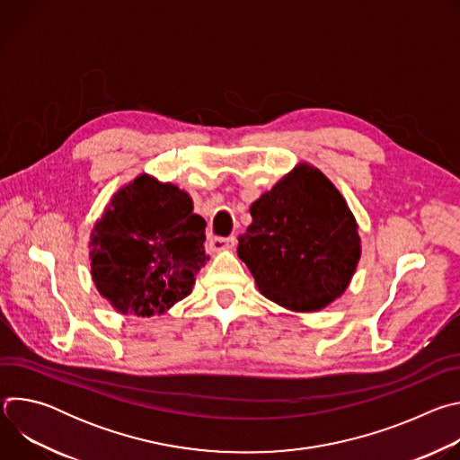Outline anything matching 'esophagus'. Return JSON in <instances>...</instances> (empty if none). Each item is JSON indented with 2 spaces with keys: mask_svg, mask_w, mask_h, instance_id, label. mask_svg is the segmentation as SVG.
<instances>
[{
  "mask_svg": "<svg viewBox=\"0 0 460 460\" xmlns=\"http://www.w3.org/2000/svg\"><path fill=\"white\" fill-rule=\"evenodd\" d=\"M236 243V238L234 236H227V238H222V236H215L209 240V249L213 252H220V251H229L233 249Z\"/></svg>",
  "mask_w": 460,
  "mask_h": 460,
  "instance_id": "1",
  "label": "esophagus"
}]
</instances>
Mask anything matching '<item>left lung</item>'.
Segmentation results:
<instances>
[{"label":"left lung","instance_id":"left-lung-1","mask_svg":"<svg viewBox=\"0 0 460 460\" xmlns=\"http://www.w3.org/2000/svg\"><path fill=\"white\" fill-rule=\"evenodd\" d=\"M238 258L258 291L293 313H314L344 295L362 254L358 224L342 192L300 162L249 208Z\"/></svg>","mask_w":460,"mask_h":460}]
</instances>
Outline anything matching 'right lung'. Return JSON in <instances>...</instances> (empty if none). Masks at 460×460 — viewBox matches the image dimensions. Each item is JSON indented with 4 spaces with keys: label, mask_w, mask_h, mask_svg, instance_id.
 Wrapping results in <instances>:
<instances>
[{
    "label": "right lung",
    "mask_w": 460,
    "mask_h": 460,
    "mask_svg": "<svg viewBox=\"0 0 460 460\" xmlns=\"http://www.w3.org/2000/svg\"><path fill=\"white\" fill-rule=\"evenodd\" d=\"M171 181L142 172L121 185L89 236L98 293L121 314H164L190 295L209 260L206 220Z\"/></svg>",
    "instance_id": "obj_1"
}]
</instances>
